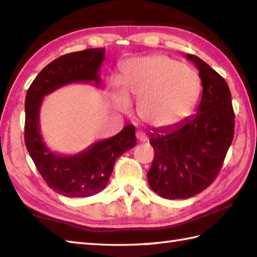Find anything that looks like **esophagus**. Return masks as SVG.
I'll list each match as a JSON object with an SVG mask.
<instances>
[{"instance_id":"1","label":"esophagus","mask_w":257,"mask_h":257,"mask_svg":"<svg viewBox=\"0 0 257 257\" xmlns=\"http://www.w3.org/2000/svg\"><path fill=\"white\" fill-rule=\"evenodd\" d=\"M136 137H137V139L141 143H145V142H147V136H146V134H144L143 132H137L136 133Z\"/></svg>"}]
</instances>
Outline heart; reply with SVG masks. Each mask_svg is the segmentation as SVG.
Wrapping results in <instances>:
<instances>
[{"label": "heart", "instance_id": "b5f03b06", "mask_svg": "<svg viewBox=\"0 0 257 257\" xmlns=\"http://www.w3.org/2000/svg\"><path fill=\"white\" fill-rule=\"evenodd\" d=\"M123 87H115L113 103L127 111L130 100L139 103L145 122L156 128L180 123L194 108L200 94L197 72L166 56L155 55L134 59L125 65Z\"/></svg>", "mask_w": 257, "mask_h": 257}]
</instances>
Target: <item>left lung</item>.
Segmentation results:
<instances>
[{
    "mask_svg": "<svg viewBox=\"0 0 257 257\" xmlns=\"http://www.w3.org/2000/svg\"><path fill=\"white\" fill-rule=\"evenodd\" d=\"M185 57L197 66L202 82L198 112L177 127L156 129L149 136L154 160L148 183L154 192L171 200L191 198L212 183L235 133L231 94L225 78L198 56Z\"/></svg>",
    "mask_w": 257,
    "mask_h": 257,
    "instance_id": "8db88e82",
    "label": "left lung"
}]
</instances>
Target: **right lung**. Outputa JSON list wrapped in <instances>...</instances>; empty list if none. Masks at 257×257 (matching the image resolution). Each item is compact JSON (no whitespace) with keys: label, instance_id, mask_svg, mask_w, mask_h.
<instances>
[{"label":"right lung","instance_id":"right-lung-1","mask_svg":"<svg viewBox=\"0 0 257 257\" xmlns=\"http://www.w3.org/2000/svg\"><path fill=\"white\" fill-rule=\"evenodd\" d=\"M104 48L66 54L53 60L28 88L26 95L25 143L37 170L49 188L68 198H85L105 188L116 158L136 145L135 125L128 124L115 136L97 142L77 155H56L46 147L39 129L43 97L73 82L101 83L99 69Z\"/></svg>","mask_w":257,"mask_h":257}]
</instances>
